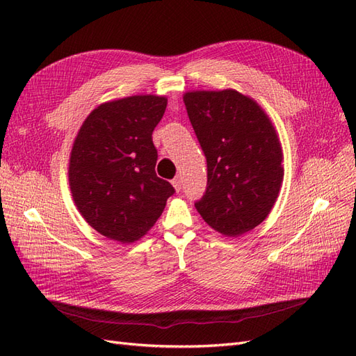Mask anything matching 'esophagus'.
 <instances>
[{
    "instance_id": "esophagus-1",
    "label": "esophagus",
    "mask_w": 356,
    "mask_h": 356,
    "mask_svg": "<svg viewBox=\"0 0 356 356\" xmlns=\"http://www.w3.org/2000/svg\"><path fill=\"white\" fill-rule=\"evenodd\" d=\"M172 186L175 187V190H177V191H179V190H181V186H182L181 178H179V177H175L174 179H172Z\"/></svg>"
}]
</instances>
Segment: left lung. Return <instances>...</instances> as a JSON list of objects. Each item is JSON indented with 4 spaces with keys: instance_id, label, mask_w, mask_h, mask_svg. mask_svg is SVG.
Wrapping results in <instances>:
<instances>
[{
    "instance_id": "obj_1",
    "label": "left lung",
    "mask_w": 356,
    "mask_h": 356,
    "mask_svg": "<svg viewBox=\"0 0 356 356\" xmlns=\"http://www.w3.org/2000/svg\"><path fill=\"white\" fill-rule=\"evenodd\" d=\"M184 104L208 165L207 190L196 209L225 236L252 230L270 212L284 178L272 122L236 90L188 92Z\"/></svg>"
}]
</instances>
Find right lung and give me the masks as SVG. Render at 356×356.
<instances>
[{"label": "right lung", "instance_id": "1", "mask_svg": "<svg viewBox=\"0 0 356 356\" xmlns=\"http://www.w3.org/2000/svg\"><path fill=\"white\" fill-rule=\"evenodd\" d=\"M166 104L154 95L105 102L75 138L68 170L72 197L105 238L123 243L143 238L175 193L156 175L159 154L152 136Z\"/></svg>", "mask_w": 356, "mask_h": 356}]
</instances>
